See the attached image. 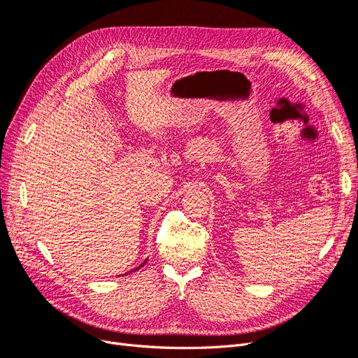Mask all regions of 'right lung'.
Returning <instances> with one entry per match:
<instances>
[{"label":"right lung","instance_id":"1","mask_svg":"<svg viewBox=\"0 0 358 358\" xmlns=\"http://www.w3.org/2000/svg\"><path fill=\"white\" fill-rule=\"evenodd\" d=\"M146 262H148V259H145V262H143V263H142V264H140V266H138V267H136V268H134V270H138V268H140V267H142V266H145V263H146Z\"/></svg>","mask_w":358,"mask_h":358}]
</instances>
